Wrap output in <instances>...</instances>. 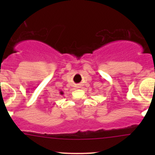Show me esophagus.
<instances>
[{
	"mask_svg": "<svg viewBox=\"0 0 155 155\" xmlns=\"http://www.w3.org/2000/svg\"><path fill=\"white\" fill-rule=\"evenodd\" d=\"M76 87H79V85H78V86H76Z\"/></svg>",
	"mask_w": 155,
	"mask_h": 155,
	"instance_id": "esophagus-1",
	"label": "esophagus"
}]
</instances>
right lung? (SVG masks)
Instances as JSON below:
<instances>
[{
	"instance_id": "add662e5",
	"label": "right lung",
	"mask_w": 155,
	"mask_h": 155,
	"mask_svg": "<svg viewBox=\"0 0 155 155\" xmlns=\"http://www.w3.org/2000/svg\"><path fill=\"white\" fill-rule=\"evenodd\" d=\"M60 94H63L64 93H63V92H62V91H61V92H60Z\"/></svg>"
}]
</instances>
